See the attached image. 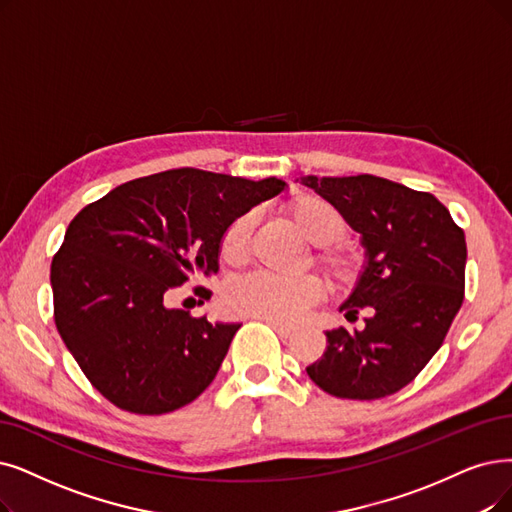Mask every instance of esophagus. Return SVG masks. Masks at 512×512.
Instances as JSON below:
<instances>
[{"mask_svg": "<svg viewBox=\"0 0 512 512\" xmlns=\"http://www.w3.org/2000/svg\"><path fill=\"white\" fill-rule=\"evenodd\" d=\"M267 321L273 330L281 336V338H290L292 334H294V327H290V325H283V323H277V321H269V319H264Z\"/></svg>", "mask_w": 512, "mask_h": 512, "instance_id": "1", "label": "esophagus"}]
</instances>
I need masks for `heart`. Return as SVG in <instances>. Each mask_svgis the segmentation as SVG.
Wrapping results in <instances>:
<instances>
[{"label": "heart", "mask_w": 512, "mask_h": 512, "mask_svg": "<svg viewBox=\"0 0 512 512\" xmlns=\"http://www.w3.org/2000/svg\"><path fill=\"white\" fill-rule=\"evenodd\" d=\"M285 214L296 224L298 231L313 245L325 248L340 241L346 233L344 216L330 201L302 193L288 201ZM252 235V218L243 216L224 231L220 239V256L229 264H241L248 256ZM325 273L340 290H351L365 273V260L359 252L344 248H325L319 254ZM323 285L317 277L304 275L298 279H279L271 275L254 273L235 281L227 292L229 309L256 319H269L277 323H294L300 315L319 302Z\"/></svg>", "instance_id": "obj_1"}]
</instances>
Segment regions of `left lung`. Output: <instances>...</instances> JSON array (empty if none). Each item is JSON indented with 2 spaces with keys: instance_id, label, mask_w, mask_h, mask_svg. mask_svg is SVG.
Listing matches in <instances>:
<instances>
[{
  "instance_id": "obj_1",
  "label": "left lung",
  "mask_w": 512,
  "mask_h": 512,
  "mask_svg": "<svg viewBox=\"0 0 512 512\" xmlns=\"http://www.w3.org/2000/svg\"><path fill=\"white\" fill-rule=\"evenodd\" d=\"M361 235L365 273L340 304L346 319L370 311L363 330L325 332L327 349L306 367L340 399L401 391L443 344L464 300L466 239L443 203L372 174L304 176Z\"/></svg>"
}]
</instances>
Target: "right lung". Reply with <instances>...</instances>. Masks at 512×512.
I'll list each match as a JSON object with an SVG mask.
<instances>
[{"mask_svg": "<svg viewBox=\"0 0 512 512\" xmlns=\"http://www.w3.org/2000/svg\"><path fill=\"white\" fill-rule=\"evenodd\" d=\"M285 187L180 168L119 185L71 220L50 269L54 321L102 397L159 416L206 391L241 325L170 309L168 296L218 273L224 231Z\"/></svg>", "mask_w": 512, "mask_h": 512, "instance_id": "add662e5", "label": "right lung"}]
</instances>
